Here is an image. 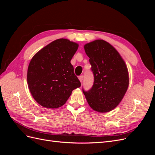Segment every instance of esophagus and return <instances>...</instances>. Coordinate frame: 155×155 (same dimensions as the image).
Returning a JSON list of instances; mask_svg holds the SVG:
<instances>
[{
    "label": "esophagus",
    "mask_w": 155,
    "mask_h": 155,
    "mask_svg": "<svg viewBox=\"0 0 155 155\" xmlns=\"http://www.w3.org/2000/svg\"><path fill=\"white\" fill-rule=\"evenodd\" d=\"M79 81H80V82L82 83L83 79V76H79Z\"/></svg>",
    "instance_id": "esophagus-1"
}]
</instances>
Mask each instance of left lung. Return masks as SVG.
Returning <instances> with one entry per match:
<instances>
[{"label": "left lung", "instance_id": "left-lung-1", "mask_svg": "<svg viewBox=\"0 0 155 155\" xmlns=\"http://www.w3.org/2000/svg\"><path fill=\"white\" fill-rule=\"evenodd\" d=\"M91 64L94 83L83 92L92 109L100 112L114 109L123 99L129 86L127 68L113 46L96 40L84 46Z\"/></svg>", "mask_w": 155, "mask_h": 155}]
</instances>
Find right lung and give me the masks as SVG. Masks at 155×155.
Wrapping results in <instances>:
<instances>
[{"label":"right lung","instance_id":"right-lung-1","mask_svg":"<svg viewBox=\"0 0 155 155\" xmlns=\"http://www.w3.org/2000/svg\"><path fill=\"white\" fill-rule=\"evenodd\" d=\"M78 45L57 39L38 51L30 61L27 81L33 97L41 106L55 109L63 105L81 83L70 63Z\"/></svg>","mask_w":155,"mask_h":155}]
</instances>
